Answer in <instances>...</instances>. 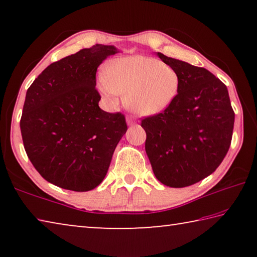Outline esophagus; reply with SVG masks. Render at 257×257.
Instances as JSON below:
<instances>
[{"mask_svg": "<svg viewBox=\"0 0 257 257\" xmlns=\"http://www.w3.org/2000/svg\"><path fill=\"white\" fill-rule=\"evenodd\" d=\"M127 123L129 124V125H133V124H135L136 123V119L134 118V116H127Z\"/></svg>", "mask_w": 257, "mask_h": 257, "instance_id": "esophagus-1", "label": "esophagus"}]
</instances>
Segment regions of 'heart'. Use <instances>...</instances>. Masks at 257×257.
<instances>
[{
    "label": "heart",
    "mask_w": 257,
    "mask_h": 257,
    "mask_svg": "<svg viewBox=\"0 0 257 257\" xmlns=\"http://www.w3.org/2000/svg\"><path fill=\"white\" fill-rule=\"evenodd\" d=\"M178 86L179 77L171 67L144 55L113 60L103 70L99 85L107 98L125 94L127 107L143 115L168 107L176 97Z\"/></svg>",
    "instance_id": "1"
}]
</instances>
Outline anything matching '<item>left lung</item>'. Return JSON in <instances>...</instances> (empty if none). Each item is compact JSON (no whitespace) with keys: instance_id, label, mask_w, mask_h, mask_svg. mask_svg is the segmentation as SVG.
Returning <instances> with one entry per match:
<instances>
[{"instance_id":"8db88e82","label":"left lung","mask_w":257,"mask_h":257,"mask_svg":"<svg viewBox=\"0 0 257 257\" xmlns=\"http://www.w3.org/2000/svg\"><path fill=\"white\" fill-rule=\"evenodd\" d=\"M179 77L178 93L164 111L142 119L145 151L156 179L181 188L216 170L231 144L234 112L227 86L205 68L162 53Z\"/></svg>"}]
</instances>
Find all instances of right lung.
<instances>
[{"mask_svg":"<svg viewBox=\"0 0 257 257\" xmlns=\"http://www.w3.org/2000/svg\"><path fill=\"white\" fill-rule=\"evenodd\" d=\"M112 45L96 44L51 63L27 90L20 120L28 159L51 184L88 191L103 181L127 132L122 113L98 106L96 71Z\"/></svg>","mask_w":257,"mask_h":257,"instance_id":"add662e5","label":"right lung"}]
</instances>
